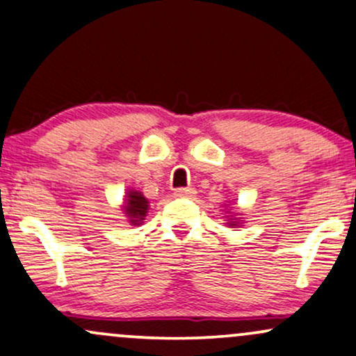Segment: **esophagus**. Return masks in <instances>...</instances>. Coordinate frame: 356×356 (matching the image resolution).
<instances>
[{"label": "esophagus", "mask_w": 356, "mask_h": 356, "mask_svg": "<svg viewBox=\"0 0 356 356\" xmlns=\"http://www.w3.org/2000/svg\"><path fill=\"white\" fill-rule=\"evenodd\" d=\"M175 197H194L195 191L192 187H184V189H177L174 192Z\"/></svg>", "instance_id": "obj_1"}]
</instances>
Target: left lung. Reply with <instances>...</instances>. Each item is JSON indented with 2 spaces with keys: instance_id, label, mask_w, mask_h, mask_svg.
Returning a JSON list of instances; mask_svg holds the SVG:
<instances>
[{
  "instance_id": "1",
  "label": "left lung",
  "mask_w": 356,
  "mask_h": 356,
  "mask_svg": "<svg viewBox=\"0 0 356 356\" xmlns=\"http://www.w3.org/2000/svg\"><path fill=\"white\" fill-rule=\"evenodd\" d=\"M229 205H230V200L225 204V209H227V211H224L225 212V216H224L225 224H227V227H230V229H237V227H241L243 224V219H242L243 213L234 211V209L229 207Z\"/></svg>"
}]
</instances>
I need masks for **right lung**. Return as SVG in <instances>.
<instances>
[{
    "label": "right lung",
    "mask_w": 356,
    "mask_h": 356,
    "mask_svg": "<svg viewBox=\"0 0 356 356\" xmlns=\"http://www.w3.org/2000/svg\"><path fill=\"white\" fill-rule=\"evenodd\" d=\"M122 200L124 202L121 205V211L124 217H126V220L134 227L143 225L145 216L149 212V200L145 199L143 192L136 189H127Z\"/></svg>",
    "instance_id": "obj_1"
}]
</instances>
